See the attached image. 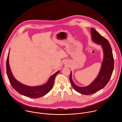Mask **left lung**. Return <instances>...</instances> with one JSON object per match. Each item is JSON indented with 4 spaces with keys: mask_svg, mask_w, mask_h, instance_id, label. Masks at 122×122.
Returning a JSON list of instances; mask_svg holds the SVG:
<instances>
[{
    "mask_svg": "<svg viewBox=\"0 0 122 122\" xmlns=\"http://www.w3.org/2000/svg\"><path fill=\"white\" fill-rule=\"evenodd\" d=\"M92 40L96 44L100 45L103 51V59L101 68L97 78L89 85L80 87L76 85L72 79L71 71L69 80L75 91L85 95L94 94L103 88L108 83L114 68V59L111 46L108 41L102 36L94 28H91Z\"/></svg>",
    "mask_w": 122,
    "mask_h": 122,
    "instance_id": "left-lung-1",
    "label": "left lung"
}]
</instances>
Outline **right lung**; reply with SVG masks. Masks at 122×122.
I'll return each instance as SVG.
<instances>
[{"label": "right lung", "instance_id": "1", "mask_svg": "<svg viewBox=\"0 0 122 122\" xmlns=\"http://www.w3.org/2000/svg\"><path fill=\"white\" fill-rule=\"evenodd\" d=\"M6 69L7 76L12 87L21 95L34 98L42 97L50 91L53 87L56 76L60 72L58 71L51 75L48 81L43 85L37 86H29L25 85L16 80L12 75L9 65V53L7 59Z\"/></svg>", "mask_w": 122, "mask_h": 122}]
</instances>
